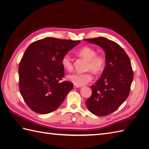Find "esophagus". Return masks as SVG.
<instances>
[{
  "label": "esophagus",
  "mask_w": 149,
  "mask_h": 149,
  "mask_svg": "<svg viewBox=\"0 0 149 149\" xmlns=\"http://www.w3.org/2000/svg\"><path fill=\"white\" fill-rule=\"evenodd\" d=\"M73 87H74V88H80V86H77V85H76V84H74V86H73Z\"/></svg>",
  "instance_id": "34e87169"
}]
</instances>
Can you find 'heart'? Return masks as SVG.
<instances>
[{"label": "heart", "instance_id": "1", "mask_svg": "<svg viewBox=\"0 0 149 149\" xmlns=\"http://www.w3.org/2000/svg\"><path fill=\"white\" fill-rule=\"evenodd\" d=\"M78 54L88 61V70H91L95 74H100L105 69L106 60L104 56L97 55V52L94 48L88 47H83L78 52ZM61 64L67 71H71L73 69V61L69 54H66L63 56ZM93 78V74L90 72L86 73H74L67 76L68 79L78 86L87 84L91 81Z\"/></svg>", "mask_w": 149, "mask_h": 149}]
</instances>
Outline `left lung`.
<instances>
[{"instance_id": "8db88e82", "label": "left lung", "mask_w": 149, "mask_h": 149, "mask_svg": "<svg viewBox=\"0 0 149 149\" xmlns=\"http://www.w3.org/2000/svg\"><path fill=\"white\" fill-rule=\"evenodd\" d=\"M84 40L101 47L106 54L105 69L91 86L92 94L86 101L91 113L105 116L118 109L129 95L134 78L131 63L124 49L112 40L104 37Z\"/></svg>"}]
</instances>
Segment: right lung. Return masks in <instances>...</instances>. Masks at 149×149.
<instances>
[{
  "label": "right lung",
  "instance_id": "1",
  "mask_svg": "<svg viewBox=\"0 0 149 149\" xmlns=\"http://www.w3.org/2000/svg\"><path fill=\"white\" fill-rule=\"evenodd\" d=\"M80 41L47 37L31 43L19 66V89L30 109L46 114L58 108L73 84L65 76L61 59Z\"/></svg>",
  "mask_w": 149,
  "mask_h": 149
}]
</instances>
